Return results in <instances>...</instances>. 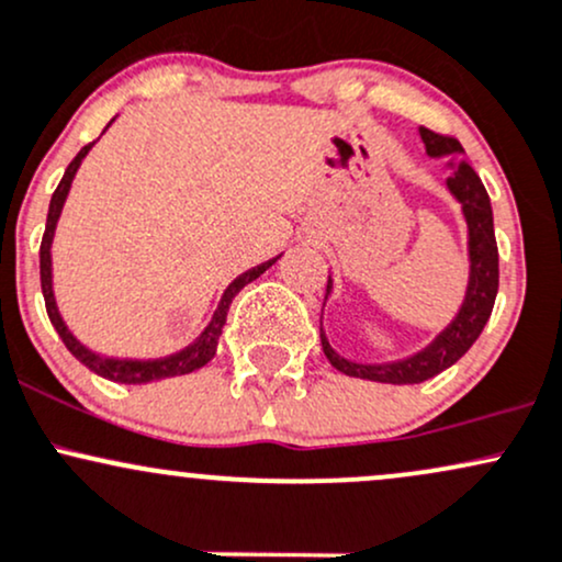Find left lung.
Instances as JSON below:
<instances>
[{
    "label": "left lung",
    "instance_id": "8db88e82",
    "mask_svg": "<svg viewBox=\"0 0 562 562\" xmlns=\"http://www.w3.org/2000/svg\"><path fill=\"white\" fill-rule=\"evenodd\" d=\"M422 143H425L427 154L432 159L438 156H457L464 154L457 137L438 135V132L419 127ZM451 196L462 204V214L468 220V249H470V281L468 294H464L462 307H459L457 318L446 326L438 337L427 345L425 350L414 352V356L403 358V361L390 363H356L348 358L339 356L326 339L324 329H321V348H324L326 358L337 371L348 376H358V380L369 382H384V384H419L425 380H432L435 374L446 371L459 358L472 348L477 337H481L485 321L491 318L494 311L496 292H499V249H496L494 236V212H491V199L485 193L481 178L468 161H451V175L446 180ZM331 292V276L326 283V297Z\"/></svg>",
    "mask_w": 562,
    "mask_h": 562
}]
</instances>
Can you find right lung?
<instances>
[{
    "mask_svg": "<svg viewBox=\"0 0 562 562\" xmlns=\"http://www.w3.org/2000/svg\"><path fill=\"white\" fill-rule=\"evenodd\" d=\"M113 122V119H111ZM111 127V124H109ZM94 143L85 145V148L79 150L77 159L68 164L66 175H63L60 186L55 188L53 193V201H49V212H47V228H44V236H42V247H40V273H42V294H44V305H47V315L49 321H53L55 331L60 334L63 345H66L68 350H71V356L77 358L87 366V369L94 371L98 376H105V380L111 382H122V384H145V382H156V380H167V376H180V374H191V371L201 369V366H206L214 358V352H217V342H220V334H223V326H225V318H228V311H231V302L236 297L238 292H241L247 283H251L257 279V276H262L265 270L270 268L279 257H273V260L257 265V268L247 270V273L238 276L236 281L231 283L228 289H225L223 300H220L217 311H214L212 321L206 324V329L199 334L196 339H193L188 348H182L180 352H172V356L167 358H154V361H132V358H109V356H100V352H94L87 348V345H81L77 337H74L71 331H68L66 321H63V315L58 311V302H55V292H53V255H49V249H53V238H55V228H58V220H60V212H63V204H66V196L68 191H71V182H74V175H77L81 159H85L87 154H90Z\"/></svg>",
    "mask_w": 562,
    "mask_h": 562,
    "instance_id": "add662e5",
    "label": "right lung"
}]
</instances>
